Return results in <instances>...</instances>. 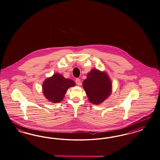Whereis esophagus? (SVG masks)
<instances>
[{
	"label": "esophagus",
	"mask_w": 160,
	"mask_h": 160,
	"mask_svg": "<svg viewBox=\"0 0 160 160\" xmlns=\"http://www.w3.org/2000/svg\"><path fill=\"white\" fill-rule=\"evenodd\" d=\"M76 83L77 84V85H80V84H81V81H80V80L79 79V78H76Z\"/></svg>",
	"instance_id": "34e87169"
}]
</instances>
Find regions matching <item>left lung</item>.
Returning a JSON list of instances; mask_svg holds the SVG:
<instances>
[{
  "label": "left lung",
  "instance_id": "8db88e82",
  "mask_svg": "<svg viewBox=\"0 0 160 160\" xmlns=\"http://www.w3.org/2000/svg\"><path fill=\"white\" fill-rule=\"evenodd\" d=\"M83 86L90 102L98 105L103 102L111 93L112 84L105 72L93 69L88 72Z\"/></svg>",
  "mask_w": 160,
  "mask_h": 160
}]
</instances>
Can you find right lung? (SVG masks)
I'll use <instances>...</instances> for the list:
<instances>
[{
	"mask_svg": "<svg viewBox=\"0 0 160 160\" xmlns=\"http://www.w3.org/2000/svg\"><path fill=\"white\" fill-rule=\"evenodd\" d=\"M74 86L75 83L72 80L67 79L60 74L57 73L44 81L43 93L51 102L58 103L63 99L67 89Z\"/></svg>",
	"mask_w": 160,
	"mask_h": 160,
	"instance_id": "1",
	"label": "right lung"
}]
</instances>
